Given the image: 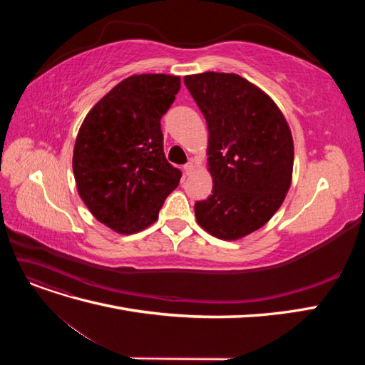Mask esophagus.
Here are the masks:
<instances>
[{
  "label": "esophagus",
  "instance_id": "34e87169",
  "mask_svg": "<svg viewBox=\"0 0 365 365\" xmlns=\"http://www.w3.org/2000/svg\"><path fill=\"white\" fill-rule=\"evenodd\" d=\"M184 173L185 175H190L192 173V170H193V163L192 161H189V163H187V164H184Z\"/></svg>",
  "mask_w": 365,
  "mask_h": 365
}]
</instances>
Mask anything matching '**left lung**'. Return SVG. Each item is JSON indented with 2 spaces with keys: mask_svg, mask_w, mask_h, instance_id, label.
Here are the masks:
<instances>
[{
  "mask_svg": "<svg viewBox=\"0 0 365 365\" xmlns=\"http://www.w3.org/2000/svg\"><path fill=\"white\" fill-rule=\"evenodd\" d=\"M184 83L207 121L213 178L212 195L195 204L196 220L219 239L244 237L268 222L289 190V126L277 105L237 74L208 71Z\"/></svg>",
  "mask_w": 365,
  "mask_h": 365,
  "instance_id": "1",
  "label": "left lung"
}]
</instances>
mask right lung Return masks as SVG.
I'll return each mask as SVG.
<instances>
[{"mask_svg":"<svg viewBox=\"0 0 365 365\" xmlns=\"http://www.w3.org/2000/svg\"><path fill=\"white\" fill-rule=\"evenodd\" d=\"M178 76H130L96 103L79 129L73 153L77 190L97 220L121 235L155 222L181 180L165 160L161 117Z\"/></svg>","mask_w":365,"mask_h":365,"instance_id":"obj_1","label":"right lung"}]
</instances>
